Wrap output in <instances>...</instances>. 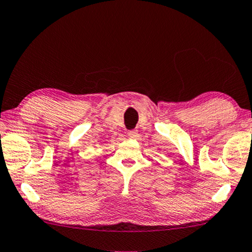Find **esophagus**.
Wrapping results in <instances>:
<instances>
[{"label":"esophagus","instance_id":"1","mask_svg":"<svg viewBox=\"0 0 252 252\" xmlns=\"http://www.w3.org/2000/svg\"><path fill=\"white\" fill-rule=\"evenodd\" d=\"M127 136H129V138H131V139H133V138L138 137V132L136 130H130L127 131Z\"/></svg>","mask_w":252,"mask_h":252}]
</instances>
